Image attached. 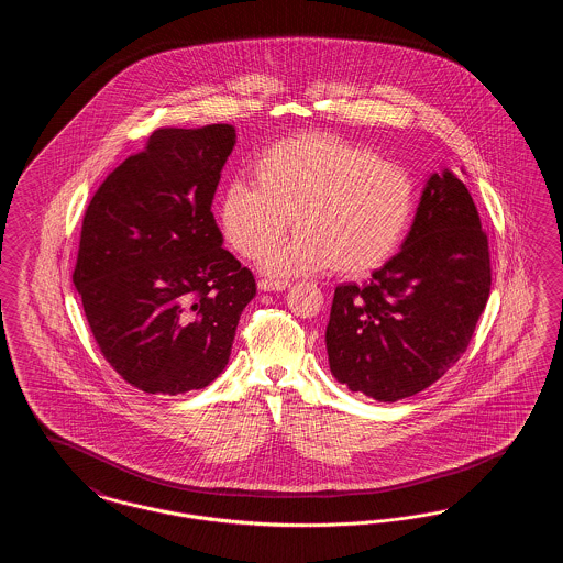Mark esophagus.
Wrapping results in <instances>:
<instances>
[{
  "label": "esophagus",
  "instance_id": "1",
  "mask_svg": "<svg viewBox=\"0 0 563 563\" xmlns=\"http://www.w3.org/2000/svg\"><path fill=\"white\" fill-rule=\"evenodd\" d=\"M289 285H291L289 280H274V278H262V280L257 283V287H260L262 291H285Z\"/></svg>",
  "mask_w": 563,
  "mask_h": 563
}]
</instances>
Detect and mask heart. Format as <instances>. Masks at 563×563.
I'll list each match as a JSON object with an SVG mask.
<instances>
[{"label":"heart","mask_w":563,"mask_h":563,"mask_svg":"<svg viewBox=\"0 0 563 563\" xmlns=\"http://www.w3.org/2000/svg\"><path fill=\"white\" fill-rule=\"evenodd\" d=\"M416 213L407 168L335 134L303 133L266 147L251 184L221 194L219 225L244 257H260L287 230L299 232L264 255L272 274L335 269L365 276L401 246Z\"/></svg>","instance_id":"b5f03b06"}]
</instances>
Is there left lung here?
Returning a JSON list of instances; mask_svg holds the SVG:
<instances>
[{
    "label": "left lung",
    "instance_id": "obj_1",
    "mask_svg": "<svg viewBox=\"0 0 563 563\" xmlns=\"http://www.w3.org/2000/svg\"><path fill=\"white\" fill-rule=\"evenodd\" d=\"M489 287L477 207L452 170L432 173L401 251L363 287L335 289L324 333L331 374L379 402L429 388L468 346Z\"/></svg>",
    "mask_w": 563,
    "mask_h": 563
}]
</instances>
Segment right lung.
Wrapping results in <instances>:
<instances>
[{"label": "right lung", "instance_id": "right-lung-1", "mask_svg": "<svg viewBox=\"0 0 563 563\" xmlns=\"http://www.w3.org/2000/svg\"><path fill=\"white\" fill-rule=\"evenodd\" d=\"M234 143L230 124L158 129L84 214L74 269L84 314L109 365L143 393L209 386L257 291L211 213Z\"/></svg>", "mask_w": 563, "mask_h": 563}]
</instances>
